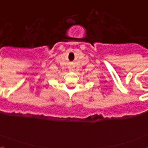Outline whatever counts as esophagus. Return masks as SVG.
Segmentation results:
<instances>
[{
  "mask_svg": "<svg viewBox=\"0 0 148 148\" xmlns=\"http://www.w3.org/2000/svg\"><path fill=\"white\" fill-rule=\"evenodd\" d=\"M73 68H74V66H69V69H70V70H73Z\"/></svg>",
  "mask_w": 148,
  "mask_h": 148,
  "instance_id": "34e87169",
  "label": "esophagus"
}]
</instances>
